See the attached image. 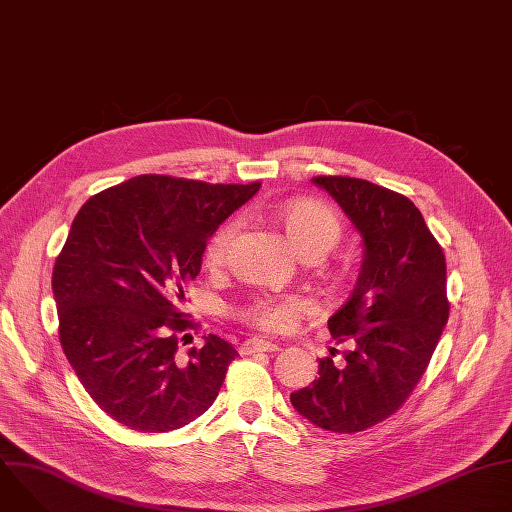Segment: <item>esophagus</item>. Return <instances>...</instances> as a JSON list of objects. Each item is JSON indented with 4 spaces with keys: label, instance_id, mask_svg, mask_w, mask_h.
I'll return each instance as SVG.
<instances>
[{
    "label": "esophagus",
    "instance_id": "obj_1",
    "mask_svg": "<svg viewBox=\"0 0 512 512\" xmlns=\"http://www.w3.org/2000/svg\"><path fill=\"white\" fill-rule=\"evenodd\" d=\"M279 350L277 344L261 338H249L241 344V354H255V352H275Z\"/></svg>",
    "mask_w": 512,
    "mask_h": 512
}]
</instances>
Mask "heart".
<instances>
[{
  "instance_id": "obj_1",
  "label": "heart",
  "mask_w": 512,
  "mask_h": 512,
  "mask_svg": "<svg viewBox=\"0 0 512 512\" xmlns=\"http://www.w3.org/2000/svg\"><path fill=\"white\" fill-rule=\"evenodd\" d=\"M279 223L287 235V241L300 255H326L340 239L342 231L340 218L334 212V208L312 198L291 200L285 206H281ZM235 231V223H225L208 239L204 247V263L210 269H216L225 263ZM304 310L306 304L298 296L263 294L249 298L235 310V314L241 322L253 328L271 334H281L294 328Z\"/></svg>"
}]
</instances>
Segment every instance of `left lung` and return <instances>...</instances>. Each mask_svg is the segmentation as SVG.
Masks as SVG:
<instances>
[{"label": "left lung", "mask_w": 512, "mask_h": 512, "mask_svg": "<svg viewBox=\"0 0 512 512\" xmlns=\"http://www.w3.org/2000/svg\"><path fill=\"white\" fill-rule=\"evenodd\" d=\"M362 237V265L346 304L328 320L344 362L320 358L318 379L289 395L310 423L356 433L391 417L423 377L448 322L446 257L419 208L369 180L318 176ZM338 352V350H336Z\"/></svg>", "instance_id": "1"}]
</instances>
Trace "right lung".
I'll return each instance as SVG.
<instances>
[{
    "label": "right lung",
    "instance_id": "obj_1",
    "mask_svg": "<svg viewBox=\"0 0 512 512\" xmlns=\"http://www.w3.org/2000/svg\"><path fill=\"white\" fill-rule=\"evenodd\" d=\"M259 188L141 174L91 196L72 221L52 271L58 336L85 391L121 425L184 427L221 391L237 350L208 334L178 354L196 328L184 287L218 225Z\"/></svg>",
    "mask_w": 512,
    "mask_h": 512
}]
</instances>
